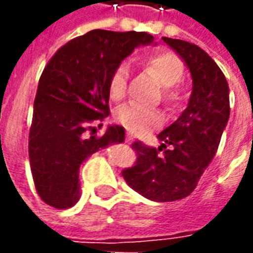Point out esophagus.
I'll use <instances>...</instances> for the list:
<instances>
[{"mask_svg": "<svg viewBox=\"0 0 253 253\" xmlns=\"http://www.w3.org/2000/svg\"><path fill=\"white\" fill-rule=\"evenodd\" d=\"M126 142L127 143L134 142V137H132V135H130V134H127V135H126Z\"/></svg>", "mask_w": 253, "mask_h": 253, "instance_id": "esophagus-1", "label": "esophagus"}]
</instances>
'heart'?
Masks as SVG:
<instances>
[{
    "label": "heart",
    "mask_w": 253,
    "mask_h": 253,
    "mask_svg": "<svg viewBox=\"0 0 253 253\" xmlns=\"http://www.w3.org/2000/svg\"><path fill=\"white\" fill-rule=\"evenodd\" d=\"M139 63L165 86L164 99L168 103H173L176 99V89L173 86L180 83L184 76V65L180 58L167 50H157L141 57ZM128 66L126 62H122L112 70L108 81V94L111 100L119 101L126 96ZM115 119L126 130L139 135L146 134L163 123V118L157 111L149 110L135 103L119 107L115 112Z\"/></svg>",
    "instance_id": "1"
}]
</instances>
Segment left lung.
<instances>
[{"label":"left lung","instance_id":"obj_1","mask_svg":"<svg viewBox=\"0 0 253 253\" xmlns=\"http://www.w3.org/2000/svg\"><path fill=\"white\" fill-rule=\"evenodd\" d=\"M163 41L190 69L192 93L177 121L157 135L163 142L159 149L139 141L132 143L137 161L134 167L122 170V176L132 190L148 199L173 202L195 190L211 163L228 123L230 105L226 78L206 51L180 39Z\"/></svg>","mask_w":253,"mask_h":253}]
</instances>
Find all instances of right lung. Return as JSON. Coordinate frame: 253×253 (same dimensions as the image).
<instances>
[{
  "label": "right lung",
  "mask_w": 253,
  "mask_h": 253,
  "mask_svg": "<svg viewBox=\"0 0 253 253\" xmlns=\"http://www.w3.org/2000/svg\"><path fill=\"white\" fill-rule=\"evenodd\" d=\"M146 32L93 30L58 50L42 73L30 128V164L41 199L69 209L80 199V167L90 154L125 141V128L96 125L110 115L111 73L138 46L152 44Z\"/></svg>",
  "instance_id": "add662e5"
}]
</instances>
